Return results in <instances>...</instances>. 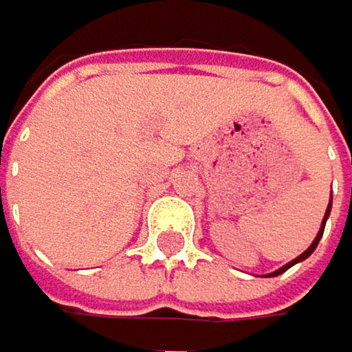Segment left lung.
Returning <instances> with one entry per match:
<instances>
[{
  "instance_id": "8db88e82",
  "label": "left lung",
  "mask_w": 352,
  "mask_h": 352,
  "mask_svg": "<svg viewBox=\"0 0 352 352\" xmlns=\"http://www.w3.org/2000/svg\"><path fill=\"white\" fill-rule=\"evenodd\" d=\"M329 211H331V200H329V205H327V211H325V217H323V221H321V228H319V232H317L315 241L310 243V247H308V249H306L304 253H300L296 260H292L289 264H285V266H283V268H278V270H274V272H270V274H266V276H278V274H283V272H285V270H289V268H292L294 264H300V262H304V260L308 258V255H310V253H313V251L317 249V245H319V241H321V236H323V230H325V221H327V217H329Z\"/></svg>"
}]
</instances>
